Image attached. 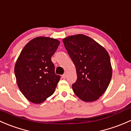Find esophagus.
Here are the masks:
<instances>
[{"mask_svg": "<svg viewBox=\"0 0 131 131\" xmlns=\"http://www.w3.org/2000/svg\"><path fill=\"white\" fill-rule=\"evenodd\" d=\"M67 76V72H65V73H64L63 75H62V78L64 79H66Z\"/></svg>", "mask_w": 131, "mask_h": 131, "instance_id": "34e87169", "label": "esophagus"}]
</instances>
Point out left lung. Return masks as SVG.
I'll return each mask as SVG.
<instances>
[{"instance_id":"1","label":"left lung","mask_w":131,"mask_h":131,"mask_svg":"<svg viewBox=\"0 0 131 131\" xmlns=\"http://www.w3.org/2000/svg\"><path fill=\"white\" fill-rule=\"evenodd\" d=\"M63 42L76 68L77 79L72 85L74 93L85 102L98 100L106 91L112 76L108 52L83 34L68 36Z\"/></svg>"}]
</instances>
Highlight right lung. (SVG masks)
<instances>
[{"instance_id": "obj_1", "label": "right lung", "mask_w": 131, "mask_h": 131, "mask_svg": "<svg viewBox=\"0 0 131 131\" xmlns=\"http://www.w3.org/2000/svg\"><path fill=\"white\" fill-rule=\"evenodd\" d=\"M59 43L50 37L34 38L25 46L16 62L18 88L33 103H42L54 92L61 77L55 73L51 57Z\"/></svg>"}]
</instances>
